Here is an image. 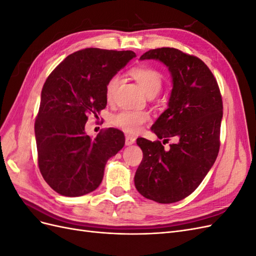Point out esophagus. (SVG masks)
<instances>
[{
  "label": "esophagus",
  "instance_id": "34e87169",
  "mask_svg": "<svg viewBox=\"0 0 256 256\" xmlns=\"http://www.w3.org/2000/svg\"><path fill=\"white\" fill-rule=\"evenodd\" d=\"M136 142V138L132 136H126V140H125V143L126 145H131L134 144Z\"/></svg>",
  "mask_w": 256,
  "mask_h": 256
}]
</instances>
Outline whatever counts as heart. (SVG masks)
<instances>
[{
    "label": "heart",
    "mask_w": 256,
    "mask_h": 256,
    "mask_svg": "<svg viewBox=\"0 0 256 256\" xmlns=\"http://www.w3.org/2000/svg\"><path fill=\"white\" fill-rule=\"evenodd\" d=\"M130 76L138 83L148 96H154L161 90L162 76L156 68L147 65L136 66L130 69ZM120 74H113L106 84V98L111 102L120 83ZM150 120V114L145 111L122 110L112 116V124L128 134H136L144 124Z\"/></svg>",
    "instance_id": "b5f03b06"
}]
</instances>
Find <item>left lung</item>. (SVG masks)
Masks as SVG:
<instances>
[{"label": "left lung", "mask_w": 256, "mask_h": 256, "mask_svg": "<svg viewBox=\"0 0 256 256\" xmlns=\"http://www.w3.org/2000/svg\"><path fill=\"white\" fill-rule=\"evenodd\" d=\"M156 58L172 74L168 108L152 131L161 141L138 138L143 152L134 184L141 194L170 204L190 196L214 166L220 150L223 102L218 82L204 62L175 48L145 52L141 60ZM170 140L174 143L168 148Z\"/></svg>", "instance_id": "8db88e82"}]
</instances>
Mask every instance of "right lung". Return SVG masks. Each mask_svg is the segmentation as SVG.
I'll list each match as a JSON object with an SVG mask.
<instances>
[{"mask_svg":"<svg viewBox=\"0 0 256 256\" xmlns=\"http://www.w3.org/2000/svg\"><path fill=\"white\" fill-rule=\"evenodd\" d=\"M136 56L134 51L86 48L68 56L46 80L35 120L37 160L50 187L81 196L102 184L106 161L125 144L120 130L106 128L92 140L88 116L106 106V84Z\"/></svg>","mask_w":256,"mask_h":256,"instance_id":"obj_1","label":"right lung"}]
</instances>
